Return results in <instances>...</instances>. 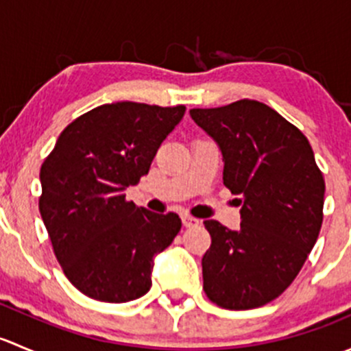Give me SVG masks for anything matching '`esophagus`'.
<instances>
[{
	"label": "esophagus",
	"mask_w": 351,
	"mask_h": 351,
	"mask_svg": "<svg viewBox=\"0 0 351 351\" xmlns=\"http://www.w3.org/2000/svg\"><path fill=\"white\" fill-rule=\"evenodd\" d=\"M182 221H183V226H185V228H193V226L198 224V219L192 217V215H186V214L183 215Z\"/></svg>",
	"instance_id": "34e87169"
}]
</instances>
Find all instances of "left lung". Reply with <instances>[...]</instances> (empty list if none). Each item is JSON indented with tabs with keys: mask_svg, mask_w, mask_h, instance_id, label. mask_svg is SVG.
<instances>
[{
	"mask_svg": "<svg viewBox=\"0 0 351 351\" xmlns=\"http://www.w3.org/2000/svg\"><path fill=\"white\" fill-rule=\"evenodd\" d=\"M190 115L219 144L224 185L239 195L241 226L207 219L212 244L202 258L205 295L244 311L277 299L299 275L323 224L324 178L307 137L256 100Z\"/></svg>",
	"mask_w": 351,
	"mask_h": 351,
	"instance_id": "8db88e82",
	"label": "left lung"
}]
</instances>
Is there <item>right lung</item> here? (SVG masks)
<instances>
[{"mask_svg": "<svg viewBox=\"0 0 351 351\" xmlns=\"http://www.w3.org/2000/svg\"><path fill=\"white\" fill-rule=\"evenodd\" d=\"M185 107L117 101L77 117L40 168L38 210L67 280L101 302H129L151 289L153 258L182 229L175 212L125 200L147 175Z\"/></svg>", "mask_w": 351, "mask_h": 351, "instance_id": "1", "label": "right lung"}]
</instances>
